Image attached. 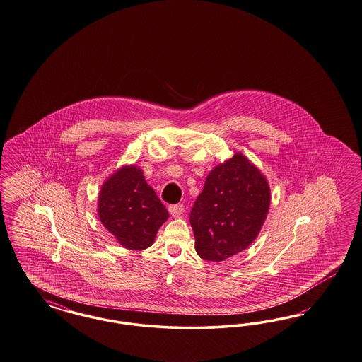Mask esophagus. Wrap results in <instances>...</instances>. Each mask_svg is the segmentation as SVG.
I'll list each match as a JSON object with an SVG mask.
<instances>
[{
  "label": "esophagus",
  "instance_id": "obj_1",
  "mask_svg": "<svg viewBox=\"0 0 362 362\" xmlns=\"http://www.w3.org/2000/svg\"><path fill=\"white\" fill-rule=\"evenodd\" d=\"M168 211L174 218H179L185 211V207H183V204H173L168 207Z\"/></svg>",
  "mask_w": 362,
  "mask_h": 362
}]
</instances>
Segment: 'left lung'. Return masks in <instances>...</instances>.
<instances>
[{
	"mask_svg": "<svg viewBox=\"0 0 362 362\" xmlns=\"http://www.w3.org/2000/svg\"><path fill=\"white\" fill-rule=\"evenodd\" d=\"M269 207V183L245 155L235 153L216 165L189 214L198 255L221 262L247 249L258 237Z\"/></svg>",
	"mask_w": 362,
	"mask_h": 362,
	"instance_id": "8db88e82",
	"label": "left lung"
}]
</instances>
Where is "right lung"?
Here are the masks:
<instances>
[{"mask_svg": "<svg viewBox=\"0 0 362 362\" xmlns=\"http://www.w3.org/2000/svg\"><path fill=\"white\" fill-rule=\"evenodd\" d=\"M98 214L104 227L129 250L150 247L168 219V211L136 165H124L104 182Z\"/></svg>", "mask_w": 362, "mask_h": 362, "instance_id": "right-lung-1", "label": "right lung"}]
</instances>
